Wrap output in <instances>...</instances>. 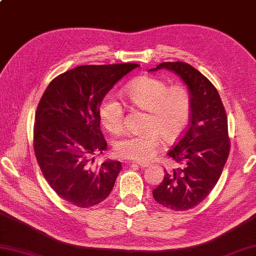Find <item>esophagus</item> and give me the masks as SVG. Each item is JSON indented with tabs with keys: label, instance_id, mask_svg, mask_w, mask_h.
I'll return each mask as SVG.
<instances>
[{
	"label": "esophagus",
	"instance_id": "34e87169",
	"mask_svg": "<svg viewBox=\"0 0 256 256\" xmlns=\"http://www.w3.org/2000/svg\"><path fill=\"white\" fill-rule=\"evenodd\" d=\"M134 164H138V165H139L140 167H142V168H146V167L148 166V163H141V162H139V163H134Z\"/></svg>",
	"mask_w": 256,
	"mask_h": 256
}]
</instances>
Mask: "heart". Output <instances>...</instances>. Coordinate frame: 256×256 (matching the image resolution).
Wrapping results in <instances>:
<instances>
[{"instance_id": "1", "label": "heart", "mask_w": 256, "mask_h": 256, "mask_svg": "<svg viewBox=\"0 0 256 256\" xmlns=\"http://www.w3.org/2000/svg\"><path fill=\"white\" fill-rule=\"evenodd\" d=\"M124 94L134 106L146 110L148 115L143 132L127 134L115 142L117 156L148 162L156 153L160 138L165 142H174L186 132L192 114V96L186 86H168L163 79L144 76L132 81ZM98 117L110 132L117 134L124 128V108L112 93L100 104Z\"/></svg>"}]
</instances>
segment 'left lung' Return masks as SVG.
<instances>
[{"instance_id": "left-lung-1", "label": "left lung", "mask_w": 256, "mask_h": 256, "mask_svg": "<svg viewBox=\"0 0 256 256\" xmlns=\"http://www.w3.org/2000/svg\"><path fill=\"white\" fill-rule=\"evenodd\" d=\"M168 70L188 86L192 114L182 138L167 155L180 167L167 172L153 190L154 200L172 210L193 208L206 198L225 166L230 140L225 108L210 81L184 62H165L150 72Z\"/></svg>"}]
</instances>
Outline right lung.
Returning a JSON list of instances; mask_svg holds the SVG:
<instances>
[{"label": "right lung", "mask_w": 256, "mask_h": 256, "mask_svg": "<svg viewBox=\"0 0 256 256\" xmlns=\"http://www.w3.org/2000/svg\"><path fill=\"white\" fill-rule=\"evenodd\" d=\"M138 66H78L54 78L40 100L34 128L36 158L56 194L74 206H94L114 188L120 162L92 165L93 155L108 146L98 108L117 81Z\"/></svg>", "instance_id": "add662e5"}]
</instances>
